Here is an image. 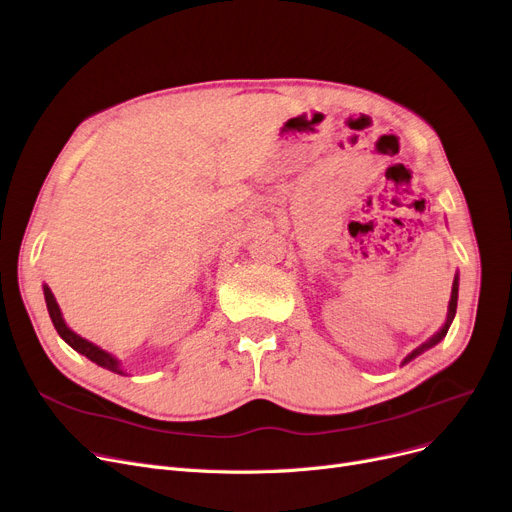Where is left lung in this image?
I'll use <instances>...</instances> for the list:
<instances>
[{
    "mask_svg": "<svg viewBox=\"0 0 512 512\" xmlns=\"http://www.w3.org/2000/svg\"><path fill=\"white\" fill-rule=\"evenodd\" d=\"M456 304H458V273L454 275V283H452V294H450V302H448V316H446V323L442 325V329L437 331V333H433L425 344H421L417 350H412L404 360H402V364H406V362H410L412 358H417L419 354H423L425 350H429V348H433V346H437L442 342V339L446 337V333H448V329H450V325H452V321H454V314H456Z\"/></svg>",
    "mask_w": 512,
    "mask_h": 512,
    "instance_id": "1",
    "label": "left lung"
}]
</instances>
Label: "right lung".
Instances as JSON below:
<instances>
[{"label": "right lung", "instance_id": "right-lung-1", "mask_svg": "<svg viewBox=\"0 0 512 512\" xmlns=\"http://www.w3.org/2000/svg\"><path fill=\"white\" fill-rule=\"evenodd\" d=\"M43 296H45L47 312H50V319H52V323H54L58 335L64 339V342H66L72 350H77L79 354H83L85 358H89L91 362H95L97 367L108 369V371H112V373H116V375H127V373L123 371V367H120V360H118L116 356H112L110 352L102 350L100 346H95L93 342H89V339L81 337L79 333H75V331H72V329L66 325L64 316H62V310H60V306H58V302H56V298H54V294H52V289L47 287V285H43Z\"/></svg>", "mask_w": 512, "mask_h": 512}]
</instances>
